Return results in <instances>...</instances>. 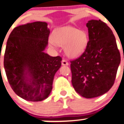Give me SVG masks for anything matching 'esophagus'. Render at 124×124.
<instances>
[{
    "label": "esophagus",
    "instance_id": "34e87169",
    "mask_svg": "<svg viewBox=\"0 0 124 124\" xmlns=\"http://www.w3.org/2000/svg\"><path fill=\"white\" fill-rule=\"evenodd\" d=\"M61 64H62V65L63 66H68L69 65V63H68L66 60H64V59H63V60H62V61H61Z\"/></svg>",
    "mask_w": 124,
    "mask_h": 124
}]
</instances>
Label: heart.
Returning <instances> with one entry per match:
<instances>
[{
  "label": "heart",
  "instance_id": "b5f03b06",
  "mask_svg": "<svg viewBox=\"0 0 124 124\" xmlns=\"http://www.w3.org/2000/svg\"><path fill=\"white\" fill-rule=\"evenodd\" d=\"M52 39V45L55 43L64 46L67 55L75 57L84 51L88 42V36L85 31L72 27H65L56 30L53 34Z\"/></svg>",
  "mask_w": 124,
  "mask_h": 124
}]
</instances>
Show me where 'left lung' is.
Wrapping results in <instances>:
<instances>
[{
  "label": "left lung",
  "mask_w": 124,
  "mask_h": 124,
  "mask_svg": "<svg viewBox=\"0 0 124 124\" xmlns=\"http://www.w3.org/2000/svg\"><path fill=\"white\" fill-rule=\"evenodd\" d=\"M89 41L84 52L70 60L72 84L85 98H94L108 92L114 85L121 55L110 28L101 20L86 23Z\"/></svg>",
  "instance_id": "8db88e82"
}]
</instances>
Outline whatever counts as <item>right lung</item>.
<instances>
[{"label":"right lung","mask_w":124,"mask_h":124,"mask_svg":"<svg viewBox=\"0 0 124 124\" xmlns=\"http://www.w3.org/2000/svg\"><path fill=\"white\" fill-rule=\"evenodd\" d=\"M49 34L47 23L38 21L15 27L7 41L3 62L6 75L14 92L26 101L46 99L61 67V56L43 52Z\"/></svg>","instance_id":"obj_1"}]
</instances>
